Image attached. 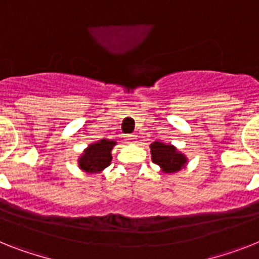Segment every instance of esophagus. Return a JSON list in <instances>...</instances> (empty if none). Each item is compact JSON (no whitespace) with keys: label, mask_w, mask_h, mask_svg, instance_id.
Listing matches in <instances>:
<instances>
[{"label":"esophagus","mask_w":259,"mask_h":259,"mask_svg":"<svg viewBox=\"0 0 259 259\" xmlns=\"http://www.w3.org/2000/svg\"><path fill=\"white\" fill-rule=\"evenodd\" d=\"M135 139H136V136H135V135H125V142L134 143Z\"/></svg>","instance_id":"esophagus-1"}]
</instances>
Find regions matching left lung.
<instances>
[{
	"instance_id": "1",
	"label": "left lung",
	"mask_w": 259,
	"mask_h": 259,
	"mask_svg": "<svg viewBox=\"0 0 259 259\" xmlns=\"http://www.w3.org/2000/svg\"><path fill=\"white\" fill-rule=\"evenodd\" d=\"M151 157L155 164L161 168L165 173H175L183 169L187 165V157L179 152L172 144H164L161 142H155L151 144Z\"/></svg>"
}]
</instances>
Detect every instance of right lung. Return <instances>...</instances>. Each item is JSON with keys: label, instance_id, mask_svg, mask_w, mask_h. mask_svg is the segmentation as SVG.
Returning <instances> with one entry per match:
<instances>
[{"label": "right lung", "instance_id": "add662e5", "mask_svg": "<svg viewBox=\"0 0 259 259\" xmlns=\"http://www.w3.org/2000/svg\"><path fill=\"white\" fill-rule=\"evenodd\" d=\"M115 144L116 142L106 139L90 144L79 157V168L87 173H100L111 164V151Z\"/></svg>", "mask_w": 259, "mask_h": 259}]
</instances>
